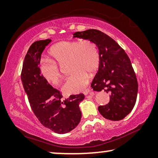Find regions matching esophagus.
I'll use <instances>...</instances> for the list:
<instances>
[{
    "mask_svg": "<svg viewBox=\"0 0 158 158\" xmlns=\"http://www.w3.org/2000/svg\"><path fill=\"white\" fill-rule=\"evenodd\" d=\"M91 93H92L91 90H90V89H86V90H84V91L83 94L85 95V96H86V95H88L89 94H91Z\"/></svg>",
    "mask_w": 158,
    "mask_h": 158,
    "instance_id": "34e87169",
    "label": "esophagus"
}]
</instances>
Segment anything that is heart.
<instances>
[{"mask_svg": "<svg viewBox=\"0 0 158 158\" xmlns=\"http://www.w3.org/2000/svg\"><path fill=\"white\" fill-rule=\"evenodd\" d=\"M50 60H42L39 69L43 78L52 84H57L61 73L57 63L68 61L72 72L62 85V89L67 94H76L83 91L89 82V74L98 69L101 55L97 45L91 40L62 41L55 44L48 51Z\"/></svg>", "mask_w": 158, "mask_h": 158, "instance_id": "b5f03b06", "label": "heart"}]
</instances>
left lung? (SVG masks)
Here are the masks:
<instances>
[{
  "label": "left lung",
  "instance_id": "left-lung-1",
  "mask_svg": "<svg viewBox=\"0 0 158 158\" xmlns=\"http://www.w3.org/2000/svg\"><path fill=\"white\" fill-rule=\"evenodd\" d=\"M74 38L91 40L98 47L101 62L91 87L110 94V102L99 106L102 116L112 121L124 119L136 101L138 81L129 57L114 40L97 29L77 31Z\"/></svg>",
  "mask_w": 158,
  "mask_h": 158
}]
</instances>
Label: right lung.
<instances>
[{"label": "right lung", "mask_w": 158, "mask_h": 158, "mask_svg": "<svg viewBox=\"0 0 158 158\" xmlns=\"http://www.w3.org/2000/svg\"><path fill=\"white\" fill-rule=\"evenodd\" d=\"M51 39L41 40L31 44L24 57L21 79L32 111L45 127L57 134L73 130L81 121L79 105L84 95H71L62 101V95L43 77L39 69L41 54Z\"/></svg>", "instance_id": "1"}]
</instances>
